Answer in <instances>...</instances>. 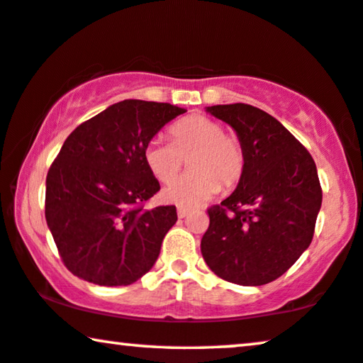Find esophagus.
<instances>
[{
	"instance_id": "obj_1",
	"label": "esophagus",
	"mask_w": 363,
	"mask_h": 363,
	"mask_svg": "<svg viewBox=\"0 0 363 363\" xmlns=\"http://www.w3.org/2000/svg\"><path fill=\"white\" fill-rule=\"evenodd\" d=\"M187 215H189V210L187 208H182V207L177 208V216H179V218H186Z\"/></svg>"
}]
</instances>
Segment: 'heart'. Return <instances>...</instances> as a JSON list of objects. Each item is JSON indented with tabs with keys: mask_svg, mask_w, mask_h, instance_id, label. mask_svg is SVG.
<instances>
[{
	"mask_svg": "<svg viewBox=\"0 0 363 363\" xmlns=\"http://www.w3.org/2000/svg\"><path fill=\"white\" fill-rule=\"evenodd\" d=\"M171 142L151 138L143 148L145 164L160 182L179 172L189 156V169L163 189L167 203L194 208L208 202L223 189L233 187L245 171V150L235 135L225 133L220 122L205 116H189L169 128Z\"/></svg>",
	"mask_w": 363,
	"mask_h": 363,
	"instance_id": "obj_1",
	"label": "heart"
}]
</instances>
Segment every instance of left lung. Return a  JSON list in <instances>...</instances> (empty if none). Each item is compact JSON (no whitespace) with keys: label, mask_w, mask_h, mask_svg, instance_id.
<instances>
[{"label":"left lung","mask_w":363,"mask_h":363,"mask_svg":"<svg viewBox=\"0 0 363 363\" xmlns=\"http://www.w3.org/2000/svg\"><path fill=\"white\" fill-rule=\"evenodd\" d=\"M235 130L245 171L235 192L208 208L200 251L226 282L257 286L285 274L308 250L323 192L308 150L277 118L250 104L207 107Z\"/></svg>","instance_id":"8db88e82"}]
</instances>
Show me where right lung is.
I'll return each mask as SVG.
<instances>
[{
	"mask_svg": "<svg viewBox=\"0 0 363 363\" xmlns=\"http://www.w3.org/2000/svg\"><path fill=\"white\" fill-rule=\"evenodd\" d=\"M186 109L125 99L81 123L47 174L45 220L62 261L86 282L130 285L155 266L177 221L174 205L143 208L160 191L143 148Z\"/></svg>",
	"mask_w": 363,
	"mask_h": 363,
	"instance_id": "obj_1",
	"label": "right lung"
}]
</instances>
